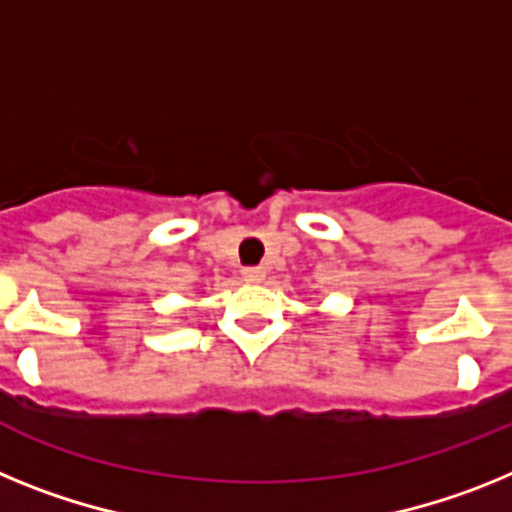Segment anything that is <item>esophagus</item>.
I'll return each mask as SVG.
<instances>
[{"instance_id":"obj_1","label":"esophagus","mask_w":512,"mask_h":512,"mask_svg":"<svg viewBox=\"0 0 512 512\" xmlns=\"http://www.w3.org/2000/svg\"><path fill=\"white\" fill-rule=\"evenodd\" d=\"M242 278L247 283H262V281H265V270H262V268H244Z\"/></svg>"}]
</instances>
